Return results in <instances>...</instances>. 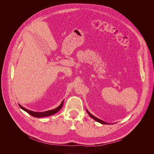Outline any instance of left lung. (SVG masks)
Wrapping results in <instances>:
<instances>
[{
  "mask_svg": "<svg viewBox=\"0 0 154 154\" xmlns=\"http://www.w3.org/2000/svg\"><path fill=\"white\" fill-rule=\"evenodd\" d=\"M87 110V112H88V114L90 116V117H91L94 120H95L96 121H97V122H99V123H100V124H109V123H107V122L103 121L102 120H101V119H99V118H97L95 117L92 114H91L88 111V110Z\"/></svg>",
  "mask_w": 154,
  "mask_h": 154,
  "instance_id": "left-lung-1",
  "label": "left lung"
}]
</instances>
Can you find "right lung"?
I'll return each mask as SVG.
<instances>
[{
  "instance_id": "1",
  "label": "right lung",
  "mask_w": 154,
  "mask_h": 154,
  "mask_svg": "<svg viewBox=\"0 0 154 154\" xmlns=\"http://www.w3.org/2000/svg\"><path fill=\"white\" fill-rule=\"evenodd\" d=\"M63 102H64V100H63L62 102L61 103V104H60V106H59L58 107H57L56 109H55L54 110L46 111H44V112H35V111H30V110H28V109L24 108L23 107H22V106H21L20 104H18V105L21 107V109H22V110H24L25 111L27 112L28 114H29L30 115H31L32 116L35 117L40 118L50 116L54 115L55 113H57L62 107L63 104Z\"/></svg>"
}]
</instances>
